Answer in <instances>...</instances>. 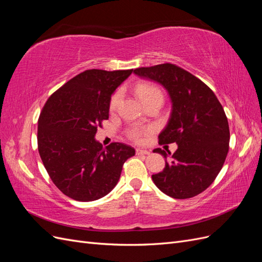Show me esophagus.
Masks as SVG:
<instances>
[{
  "label": "esophagus",
  "instance_id": "obj_1",
  "mask_svg": "<svg viewBox=\"0 0 262 262\" xmlns=\"http://www.w3.org/2000/svg\"><path fill=\"white\" fill-rule=\"evenodd\" d=\"M136 154H137V155H147V154H149V152H148V150H146V149L137 148V149H136Z\"/></svg>",
  "mask_w": 262,
  "mask_h": 262
}]
</instances>
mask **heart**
Instances as JSON below:
<instances>
[{"mask_svg": "<svg viewBox=\"0 0 262 262\" xmlns=\"http://www.w3.org/2000/svg\"><path fill=\"white\" fill-rule=\"evenodd\" d=\"M136 92L138 94V96L140 97V99L143 101L144 104L155 98H163V94L161 90L153 83H148V82L139 83L136 87ZM120 98H121L120 92H116L115 94H113V96L109 101V109L112 110V112L117 108L119 101H120ZM148 132H150V129L142 128V126H133V128L128 130V136L130 137V139L140 142Z\"/></svg>", "mask_w": 262, "mask_h": 262, "instance_id": "obj_1", "label": "heart"}]
</instances>
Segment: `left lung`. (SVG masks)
<instances>
[{"mask_svg": "<svg viewBox=\"0 0 262 262\" xmlns=\"http://www.w3.org/2000/svg\"><path fill=\"white\" fill-rule=\"evenodd\" d=\"M133 73L162 84L172 104L158 143L175 142L178 148L163 171L152 175L154 184L173 199L195 196L216 178L227 156L229 128L223 107L208 85L171 63L139 68ZM153 152L168 156L162 148Z\"/></svg>", "mask_w": 262, "mask_h": 262, "instance_id": "obj_1", "label": "left lung"}]
</instances>
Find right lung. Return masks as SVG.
I'll use <instances>...</instances> for the list:
<instances>
[{"label":"right lung","mask_w":262,"mask_h":262,"mask_svg":"<svg viewBox=\"0 0 262 262\" xmlns=\"http://www.w3.org/2000/svg\"><path fill=\"white\" fill-rule=\"evenodd\" d=\"M133 70H86L71 78L46 101L38 119V150L46 170L62 193L76 201L108 194L120 178L124 162L136 149L95 140L109 118L113 93Z\"/></svg>","instance_id":"1"}]
</instances>
